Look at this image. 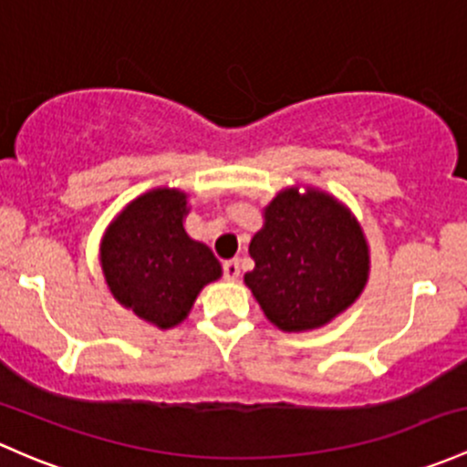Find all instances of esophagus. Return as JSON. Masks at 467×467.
Instances as JSON below:
<instances>
[{"instance_id": "esophagus-1", "label": "esophagus", "mask_w": 467, "mask_h": 467, "mask_svg": "<svg viewBox=\"0 0 467 467\" xmlns=\"http://www.w3.org/2000/svg\"><path fill=\"white\" fill-rule=\"evenodd\" d=\"M223 275L228 282H234V279L239 277V262L237 259H228V262H223Z\"/></svg>"}]
</instances>
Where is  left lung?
<instances>
[{"label":"left lung","instance_id":"obj_1","mask_svg":"<svg viewBox=\"0 0 467 467\" xmlns=\"http://www.w3.org/2000/svg\"><path fill=\"white\" fill-rule=\"evenodd\" d=\"M250 239L254 268L244 284L266 320L284 333L327 327L365 291L369 242L356 214L320 188L279 190Z\"/></svg>","mask_w":467,"mask_h":467}]
</instances>
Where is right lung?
<instances>
[{
  "instance_id": "right-lung-1",
  "label": "right lung",
  "mask_w": 467,
  "mask_h": 467,
  "mask_svg": "<svg viewBox=\"0 0 467 467\" xmlns=\"http://www.w3.org/2000/svg\"><path fill=\"white\" fill-rule=\"evenodd\" d=\"M188 192L154 188L131 199L100 239V268L114 299L156 328L179 327L196 297L223 275L219 259L185 230Z\"/></svg>"
}]
</instances>
